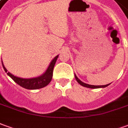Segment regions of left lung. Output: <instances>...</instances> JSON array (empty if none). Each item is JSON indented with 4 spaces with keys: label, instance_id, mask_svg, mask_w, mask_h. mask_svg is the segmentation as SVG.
I'll return each instance as SVG.
<instances>
[{
    "label": "left lung",
    "instance_id": "obj_1",
    "mask_svg": "<svg viewBox=\"0 0 128 128\" xmlns=\"http://www.w3.org/2000/svg\"><path fill=\"white\" fill-rule=\"evenodd\" d=\"M74 76H75L76 80L77 81V82L79 83L80 85L84 86V87H86V88H104V87H106L107 86H109L110 84H106V85H103V86H94V85H89V84H85V83L82 82L81 80H79L77 76L74 74Z\"/></svg>",
    "mask_w": 128,
    "mask_h": 128
}]
</instances>
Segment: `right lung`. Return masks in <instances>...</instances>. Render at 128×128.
I'll return each mask as SVG.
<instances>
[{
	"instance_id": "1",
	"label": "right lung",
	"mask_w": 128,
	"mask_h": 128,
	"mask_svg": "<svg viewBox=\"0 0 128 128\" xmlns=\"http://www.w3.org/2000/svg\"><path fill=\"white\" fill-rule=\"evenodd\" d=\"M58 56H56L55 58L53 59L52 61L51 62L50 65L48 67V68L44 72V74H43L42 76H40L39 77L32 78V79H23V78L15 76L10 72H8L7 74L17 84H18L19 86H21L24 88L30 90L39 89V88H41L47 86L51 82L53 76L54 68V66H55V63L56 62V60L58 58ZM2 67H3L5 72H7L8 70H6V68L4 67L3 65H2Z\"/></svg>"
}]
</instances>
